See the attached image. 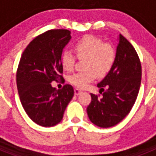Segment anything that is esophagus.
<instances>
[{
	"label": "esophagus",
	"mask_w": 156,
	"mask_h": 156,
	"mask_svg": "<svg viewBox=\"0 0 156 156\" xmlns=\"http://www.w3.org/2000/svg\"><path fill=\"white\" fill-rule=\"evenodd\" d=\"M74 93H75L76 95H79L80 94L82 93V90H80V89H78V88H75V89H74Z\"/></svg>",
	"instance_id": "obj_1"
}]
</instances>
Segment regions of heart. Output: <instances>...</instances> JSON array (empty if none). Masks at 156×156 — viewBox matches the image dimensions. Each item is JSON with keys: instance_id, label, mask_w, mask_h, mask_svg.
Here are the masks:
<instances>
[{"instance_id": "obj_1", "label": "heart", "mask_w": 156, "mask_h": 156, "mask_svg": "<svg viewBox=\"0 0 156 156\" xmlns=\"http://www.w3.org/2000/svg\"><path fill=\"white\" fill-rule=\"evenodd\" d=\"M74 50L77 57L84 59V71L78 72L69 78L72 84L79 88H86L96 78L106 76L112 70L116 58L115 48L110 44L104 43L101 38L93 35H87L74 44ZM76 57L73 52L66 50L61 56L63 69L71 72L75 65Z\"/></svg>"}]
</instances>
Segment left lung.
<instances>
[{
	"label": "left lung",
	"mask_w": 156,
	"mask_h": 156,
	"mask_svg": "<svg viewBox=\"0 0 156 156\" xmlns=\"http://www.w3.org/2000/svg\"><path fill=\"white\" fill-rule=\"evenodd\" d=\"M141 82V64L133 45L119 34L115 64L98 84L99 93L90 94L87 112L90 120L99 127L118 124L133 108Z\"/></svg>",
	"instance_id": "8db88e82"
}]
</instances>
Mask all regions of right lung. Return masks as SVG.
<instances>
[{"mask_svg":"<svg viewBox=\"0 0 156 156\" xmlns=\"http://www.w3.org/2000/svg\"><path fill=\"white\" fill-rule=\"evenodd\" d=\"M70 39L68 30H48L29 44L19 61L16 73L19 98L28 116L40 126L48 127L61 122L73 97L71 85L57 90L51 84L64 80L61 56Z\"/></svg>","mask_w":156,"mask_h":156,"instance_id":"obj_1","label":"right lung"}]
</instances>
